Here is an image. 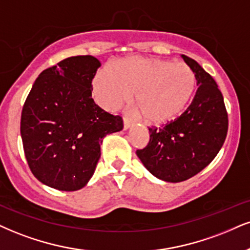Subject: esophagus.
<instances>
[{"instance_id":"34e87169","label":"esophagus","mask_w":250,"mask_h":250,"mask_svg":"<svg viewBox=\"0 0 250 250\" xmlns=\"http://www.w3.org/2000/svg\"><path fill=\"white\" fill-rule=\"evenodd\" d=\"M123 120H124V128H125V130H127V128L130 127L132 124H133L132 119L130 118V117H127V116L123 117Z\"/></svg>"}]
</instances>
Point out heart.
Masks as SVG:
<instances>
[{"label": "heart", "mask_w": 250, "mask_h": 250, "mask_svg": "<svg viewBox=\"0 0 250 250\" xmlns=\"http://www.w3.org/2000/svg\"><path fill=\"white\" fill-rule=\"evenodd\" d=\"M196 88L195 74L186 63L132 57L100 70L92 82L95 100L112 110L130 101L150 124H163L180 116Z\"/></svg>", "instance_id": "b5f03b06"}]
</instances>
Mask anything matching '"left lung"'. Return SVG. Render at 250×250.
<instances>
[{
  "mask_svg": "<svg viewBox=\"0 0 250 250\" xmlns=\"http://www.w3.org/2000/svg\"><path fill=\"white\" fill-rule=\"evenodd\" d=\"M182 58L198 85L193 100L177 118L148 127V144L137 150L145 167L167 182L186 181L210 165L229 131V115L214 79L196 60Z\"/></svg>",
  "mask_w": 250,
  "mask_h": 250,
  "instance_id": "left-lung-1",
  "label": "left lung"
}]
</instances>
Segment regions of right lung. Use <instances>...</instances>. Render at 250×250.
I'll return each mask as SVG.
<instances>
[{
    "instance_id": "add662e5",
    "label": "right lung",
    "mask_w": 250,
    "mask_h": 250,
    "mask_svg": "<svg viewBox=\"0 0 250 250\" xmlns=\"http://www.w3.org/2000/svg\"><path fill=\"white\" fill-rule=\"evenodd\" d=\"M101 62L91 55L61 60L40 73L27 95L21 135L30 170L37 180L61 191L88 183L101 156L102 139L123 128L91 97Z\"/></svg>"
}]
</instances>
